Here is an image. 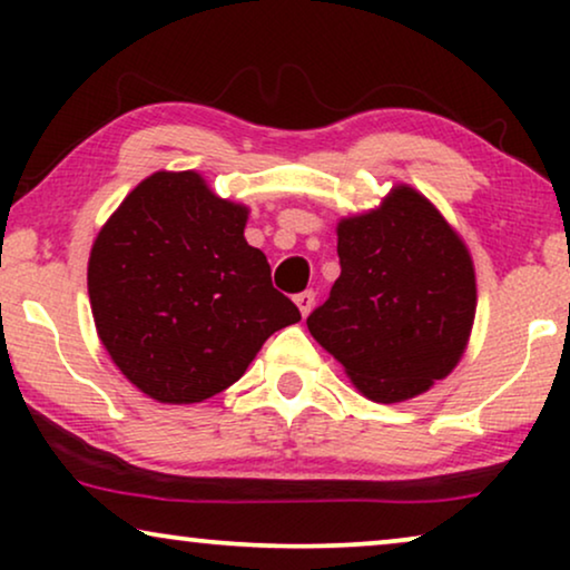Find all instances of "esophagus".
<instances>
[{"label": "esophagus", "instance_id": "obj_1", "mask_svg": "<svg viewBox=\"0 0 570 570\" xmlns=\"http://www.w3.org/2000/svg\"><path fill=\"white\" fill-rule=\"evenodd\" d=\"M314 303H316V293H314V291H303V293L295 295V306L301 308L303 316L311 314V308H314Z\"/></svg>", "mask_w": 570, "mask_h": 570}]
</instances>
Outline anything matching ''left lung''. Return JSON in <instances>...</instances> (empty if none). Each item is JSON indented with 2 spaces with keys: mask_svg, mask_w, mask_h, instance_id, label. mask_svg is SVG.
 <instances>
[{
  "mask_svg": "<svg viewBox=\"0 0 570 570\" xmlns=\"http://www.w3.org/2000/svg\"><path fill=\"white\" fill-rule=\"evenodd\" d=\"M340 277L306 318L373 402H404L446 379L470 340L478 287L464 240L412 186L337 225Z\"/></svg>",
  "mask_w": 570,
  "mask_h": 570,
  "instance_id": "left-lung-1",
  "label": "left lung"
}]
</instances>
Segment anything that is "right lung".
Wrapping results in <instances>:
<instances>
[{"label":"right lung","mask_w":570,"mask_h":570,"mask_svg":"<svg viewBox=\"0 0 570 570\" xmlns=\"http://www.w3.org/2000/svg\"><path fill=\"white\" fill-rule=\"evenodd\" d=\"M248 207L194 170H158L127 194L92 244L88 293L98 337L153 400L191 404L244 376L269 334L301 322L248 246Z\"/></svg>","instance_id":"add662e5"}]
</instances>
